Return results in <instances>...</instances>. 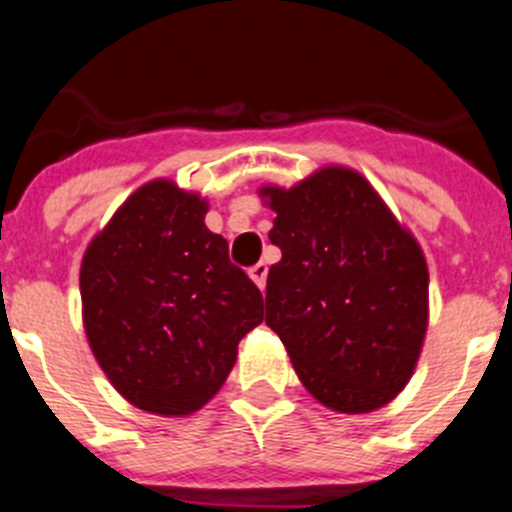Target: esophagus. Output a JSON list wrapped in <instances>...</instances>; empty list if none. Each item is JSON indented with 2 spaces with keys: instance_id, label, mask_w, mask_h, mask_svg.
<instances>
[{
  "instance_id": "1",
  "label": "esophagus",
  "mask_w": 512,
  "mask_h": 512,
  "mask_svg": "<svg viewBox=\"0 0 512 512\" xmlns=\"http://www.w3.org/2000/svg\"><path fill=\"white\" fill-rule=\"evenodd\" d=\"M248 274H251L253 282H256L261 289H264L266 287V274H269V266H266L264 261H259V264H253L251 269H248Z\"/></svg>"
}]
</instances>
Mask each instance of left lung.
<instances>
[{
  "instance_id": "obj_1",
  "label": "left lung",
  "mask_w": 512,
  "mask_h": 512,
  "mask_svg": "<svg viewBox=\"0 0 512 512\" xmlns=\"http://www.w3.org/2000/svg\"><path fill=\"white\" fill-rule=\"evenodd\" d=\"M264 194L277 212L269 241L282 251L266 279V325L325 408H382L408 384L423 346V251L354 171L323 169Z\"/></svg>"
}]
</instances>
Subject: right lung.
Masks as SVG:
<instances>
[{"instance_id": "1", "label": "right lung", "mask_w": 512, "mask_h": 512, "mask_svg": "<svg viewBox=\"0 0 512 512\" xmlns=\"http://www.w3.org/2000/svg\"><path fill=\"white\" fill-rule=\"evenodd\" d=\"M205 202L151 182L87 248V338L125 400L158 415L200 410L230 374L264 297L205 225Z\"/></svg>"}]
</instances>
